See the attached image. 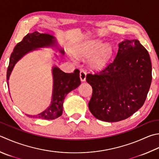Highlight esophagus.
<instances>
[{"instance_id":"34e87169","label":"esophagus","mask_w":159,"mask_h":159,"mask_svg":"<svg viewBox=\"0 0 159 159\" xmlns=\"http://www.w3.org/2000/svg\"><path fill=\"white\" fill-rule=\"evenodd\" d=\"M79 76H80V79L81 81H83V82L85 81L86 79V73L83 70H80Z\"/></svg>"}]
</instances>
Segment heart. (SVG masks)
Instances as JSON below:
<instances>
[{"label":"heart","mask_w":159,"mask_h":159,"mask_svg":"<svg viewBox=\"0 0 159 159\" xmlns=\"http://www.w3.org/2000/svg\"><path fill=\"white\" fill-rule=\"evenodd\" d=\"M111 52L110 43L102 44L98 39L88 40L83 43L74 50V53L79 57H87L92 53L89 58V63L94 67H100L105 63Z\"/></svg>","instance_id":"b5f03b06"}]
</instances>
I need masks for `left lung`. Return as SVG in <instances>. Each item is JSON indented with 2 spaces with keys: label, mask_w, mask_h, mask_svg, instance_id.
I'll list each match as a JSON object with an SVG mask.
<instances>
[{
  "label": "left lung",
  "mask_w": 159,
  "mask_h": 159,
  "mask_svg": "<svg viewBox=\"0 0 159 159\" xmlns=\"http://www.w3.org/2000/svg\"><path fill=\"white\" fill-rule=\"evenodd\" d=\"M118 46L107 66L86 76L93 89L89 110L96 119L106 122L126 119L139 110L152 83V63L147 49L136 39H125Z\"/></svg>",
  "instance_id": "obj_1"
}]
</instances>
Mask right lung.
Listing matches in <instances>:
<instances>
[{
  "instance_id": "right-lung-1",
  "label": "right lung",
  "mask_w": 159,
  "mask_h": 159,
  "mask_svg": "<svg viewBox=\"0 0 159 159\" xmlns=\"http://www.w3.org/2000/svg\"><path fill=\"white\" fill-rule=\"evenodd\" d=\"M54 48L62 54H65L63 49L58 46L55 37L49 34H41L37 31L29 33L24 37L23 40L15 46L9 58L7 71V82L9 86V79L15 65L25 55L39 48ZM56 57L57 55L55 54ZM53 77V89L52 101L49 106L43 112L37 115H28L29 117L53 120L61 116L63 113V102L66 95L71 90L75 89L80 85V80L79 70H75L74 73L67 74L54 65L52 69Z\"/></svg>"
}]
</instances>
